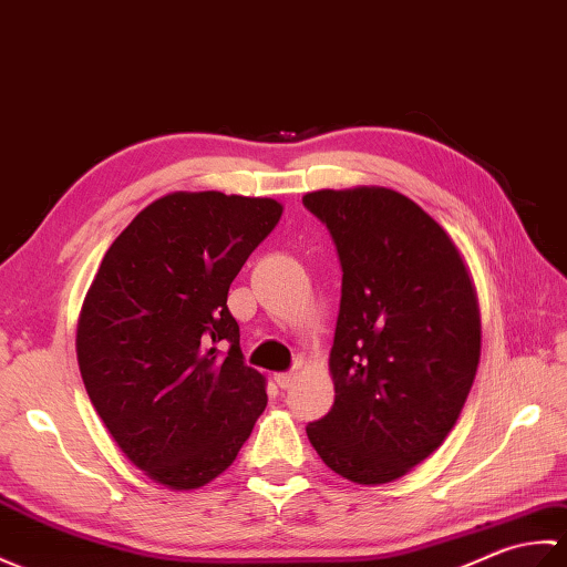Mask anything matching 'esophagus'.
<instances>
[{
	"mask_svg": "<svg viewBox=\"0 0 567 567\" xmlns=\"http://www.w3.org/2000/svg\"><path fill=\"white\" fill-rule=\"evenodd\" d=\"M296 379H298V375H296V373H291V371H286V373H276V375H274V381H276V385H279L281 390H288V388H293Z\"/></svg>",
	"mask_w": 567,
	"mask_h": 567,
	"instance_id": "34e87169",
	"label": "esophagus"
}]
</instances>
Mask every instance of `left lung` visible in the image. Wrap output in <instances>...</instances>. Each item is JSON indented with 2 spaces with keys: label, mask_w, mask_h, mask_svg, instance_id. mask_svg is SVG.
Instances as JSON below:
<instances>
[{
  "label": "left lung",
  "mask_w": 567,
  "mask_h": 567,
  "mask_svg": "<svg viewBox=\"0 0 567 567\" xmlns=\"http://www.w3.org/2000/svg\"><path fill=\"white\" fill-rule=\"evenodd\" d=\"M342 298L330 351L334 405L306 426L327 468L359 485L405 475L456 424L481 359V310L442 225L398 192H312Z\"/></svg>",
  "instance_id": "obj_1"
}]
</instances>
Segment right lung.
<instances>
[{"mask_svg": "<svg viewBox=\"0 0 567 567\" xmlns=\"http://www.w3.org/2000/svg\"><path fill=\"white\" fill-rule=\"evenodd\" d=\"M281 210L220 192L162 196L113 240L84 298L78 361L92 405L123 454L172 489L228 468L267 408L228 291Z\"/></svg>", "mask_w": 567, "mask_h": 567, "instance_id": "add662e5", "label": "right lung"}]
</instances>
